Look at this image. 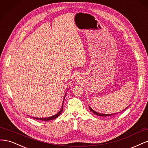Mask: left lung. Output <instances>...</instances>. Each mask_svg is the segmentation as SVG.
Instances as JSON below:
<instances>
[{
	"label": "left lung",
	"mask_w": 148,
	"mask_h": 148,
	"mask_svg": "<svg viewBox=\"0 0 148 148\" xmlns=\"http://www.w3.org/2000/svg\"><path fill=\"white\" fill-rule=\"evenodd\" d=\"M89 109H90V110L92 112H93L94 114L97 115L101 116V117H107V116H110V115H112L115 114H99V113H98V112H96L94 110H92L90 107H89Z\"/></svg>",
	"instance_id": "obj_1"
}]
</instances>
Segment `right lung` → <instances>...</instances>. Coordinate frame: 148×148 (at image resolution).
<instances>
[{
	"mask_svg": "<svg viewBox=\"0 0 148 148\" xmlns=\"http://www.w3.org/2000/svg\"><path fill=\"white\" fill-rule=\"evenodd\" d=\"M64 102V101H63V104H62V107L60 111H59V112H58L55 115L52 116V117H47V118H36V117H32V118H33L34 119H36V120H42V121H49V120H53V119H56L57 117H59V116L60 115V114L62 113V112L63 111Z\"/></svg>",
	"mask_w": 148,
	"mask_h": 148,
	"instance_id": "add662e5",
	"label": "right lung"
}]
</instances>
